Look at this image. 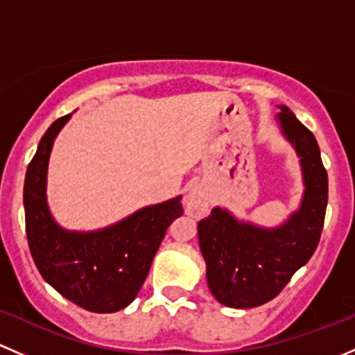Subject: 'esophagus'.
Listing matches in <instances>:
<instances>
[{
	"mask_svg": "<svg viewBox=\"0 0 355 355\" xmlns=\"http://www.w3.org/2000/svg\"><path fill=\"white\" fill-rule=\"evenodd\" d=\"M210 208V195L205 191L202 184H191L184 196V210L191 217H202Z\"/></svg>",
	"mask_w": 355,
	"mask_h": 355,
	"instance_id": "34e87169",
	"label": "esophagus"
}]
</instances>
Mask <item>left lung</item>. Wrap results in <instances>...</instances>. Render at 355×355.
<instances>
[{"label": "left lung", "mask_w": 355, "mask_h": 355, "mask_svg": "<svg viewBox=\"0 0 355 355\" xmlns=\"http://www.w3.org/2000/svg\"><path fill=\"white\" fill-rule=\"evenodd\" d=\"M279 107L282 112L275 121L297 153L302 171L304 193L297 210L277 227L239 220L220 207L198 222L208 288L229 308H257L277 297L313 257L323 231L328 176L320 147L314 135L287 105Z\"/></svg>", "instance_id": "8db88e82"}]
</instances>
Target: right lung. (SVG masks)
<instances>
[{"label": "right lung", "instance_id": "obj_1", "mask_svg": "<svg viewBox=\"0 0 355 355\" xmlns=\"http://www.w3.org/2000/svg\"><path fill=\"white\" fill-rule=\"evenodd\" d=\"M71 114L56 119L39 141L25 174L28 248L42 279L63 297L92 313L126 308L144 286L167 227L182 215L181 196L150 205L89 232L67 231L47 205V166L54 140Z\"/></svg>", "mask_w": 355, "mask_h": 355}]
</instances>
